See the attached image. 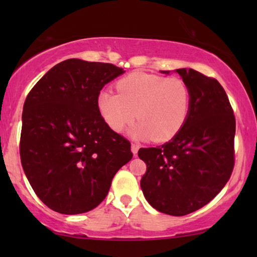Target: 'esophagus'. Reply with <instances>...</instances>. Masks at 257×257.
<instances>
[{"label": "esophagus", "instance_id": "obj_1", "mask_svg": "<svg viewBox=\"0 0 257 257\" xmlns=\"http://www.w3.org/2000/svg\"><path fill=\"white\" fill-rule=\"evenodd\" d=\"M139 147H140L139 144H137V143H133V144H132V146H131V150H132V153L135 154V156H136L137 153H138V151H139Z\"/></svg>", "mask_w": 257, "mask_h": 257}]
</instances>
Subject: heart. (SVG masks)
Wrapping results in <instances>:
<instances>
[{
    "instance_id": "1",
    "label": "heart",
    "mask_w": 257,
    "mask_h": 257,
    "mask_svg": "<svg viewBox=\"0 0 257 257\" xmlns=\"http://www.w3.org/2000/svg\"><path fill=\"white\" fill-rule=\"evenodd\" d=\"M114 93L101 90L97 107L104 121L114 132H122L137 118L132 136L166 142L184 126L191 108V91L178 77L133 72L119 79Z\"/></svg>"
}]
</instances>
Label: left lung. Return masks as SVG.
I'll return each mask as SVG.
<instances>
[{"mask_svg":"<svg viewBox=\"0 0 257 257\" xmlns=\"http://www.w3.org/2000/svg\"><path fill=\"white\" fill-rule=\"evenodd\" d=\"M168 73V71H163ZM191 91L184 126L168 143L140 149L147 170L140 186L151 206L182 216L207 205L229 180L235 163V115L215 78L178 69Z\"/></svg>","mask_w":257,"mask_h":257,"instance_id":"1","label":"left lung"}]
</instances>
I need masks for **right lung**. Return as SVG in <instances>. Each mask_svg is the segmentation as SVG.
<instances>
[{
  "instance_id": "right-lung-1",
  "label": "right lung",
  "mask_w": 257,
  "mask_h": 257,
  "mask_svg": "<svg viewBox=\"0 0 257 257\" xmlns=\"http://www.w3.org/2000/svg\"><path fill=\"white\" fill-rule=\"evenodd\" d=\"M125 71L70 58L49 70L24 101L20 156L41 201L61 214L96 208L114 174L132 159L131 144L97 107L105 84Z\"/></svg>"
}]
</instances>
